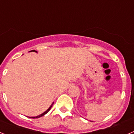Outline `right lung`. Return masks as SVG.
<instances>
[{
  "label": "right lung",
  "mask_w": 134,
  "mask_h": 134,
  "mask_svg": "<svg viewBox=\"0 0 134 134\" xmlns=\"http://www.w3.org/2000/svg\"><path fill=\"white\" fill-rule=\"evenodd\" d=\"M29 52H37V51H35V50H31V51H29ZM52 105H53V103L52 104V105H51L50 107H49V108L48 109L46 110V111H45V112H43V113H41V114L40 115L36 116V117H31V118H34H34H40V117H42V116H43V115H46V113H48V111H49V110H50V109L52 108Z\"/></svg>",
  "instance_id": "right-lung-1"
}]
</instances>
